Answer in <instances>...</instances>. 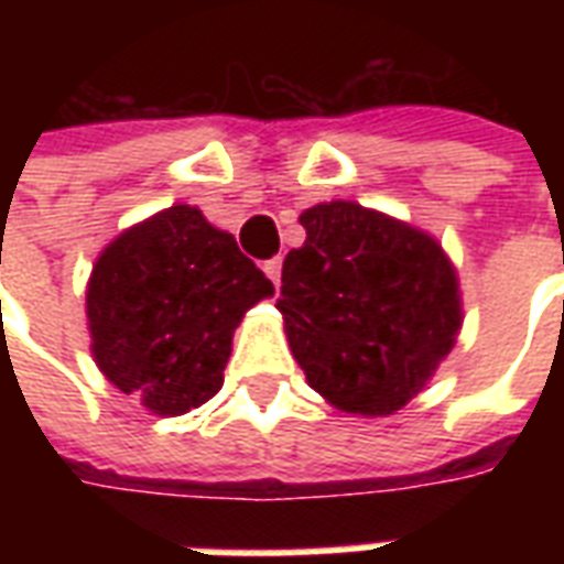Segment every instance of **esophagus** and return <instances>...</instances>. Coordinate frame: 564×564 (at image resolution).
<instances>
[{
	"label": "esophagus",
	"mask_w": 564,
	"mask_h": 564,
	"mask_svg": "<svg viewBox=\"0 0 564 564\" xmlns=\"http://www.w3.org/2000/svg\"><path fill=\"white\" fill-rule=\"evenodd\" d=\"M281 269H283L281 257L269 259V262H265V265H262V271H265V274H269V281L274 283V286H281Z\"/></svg>",
	"instance_id": "34e87169"
}]
</instances>
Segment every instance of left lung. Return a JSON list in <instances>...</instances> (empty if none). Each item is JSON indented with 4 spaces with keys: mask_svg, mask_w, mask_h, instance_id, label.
<instances>
[{
    "mask_svg": "<svg viewBox=\"0 0 564 564\" xmlns=\"http://www.w3.org/2000/svg\"><path fill=\"white\" fill-rule=\"evenodd\" d=\"M299 223L307 238L283 259L278 299L295 362L338 411L395 414L456 344V269L432 235L356 202Z\"/></svg>",
    "mask_w": 564,
    "mask_h": 564,
    "instance_id": "1",
    "label": "left lung"
}]
</instances>
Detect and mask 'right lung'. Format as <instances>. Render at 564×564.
<instances>
[{"mask_svg":"<svg viewBox=\"0 0 564 564\" xmlns=\"http://www.w3.org/2000/svg\"><path fill=\"white\" fill-rule=\"evenodd\" d=\"M271 281L235 238L189 205L153 214L105 247L87 283L93 359L160 416H181L223 387L235 326Z\"/></svg>","mask_w":564,"mask_h":564,"instance_id":"1","label":"right lung"}]
</instances>
